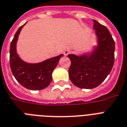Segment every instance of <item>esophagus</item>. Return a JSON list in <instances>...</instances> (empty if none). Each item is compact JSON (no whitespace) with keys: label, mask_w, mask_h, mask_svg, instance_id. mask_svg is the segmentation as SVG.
Returning <instances> with one entry per match:
<instances>
[{"label":"esophagus","mask_w":127,"mask_h":127,"mask_svg":"<svg viewBox=\"0 0 127 127\" xmlns=\"http://www.w3.org/2000/svg\"><path fill=\"white\" fill-rule=\"evenodd\" d=\"M70 51L69 49H65L64 51L63 54L65 56H66V55H68V54H70Z\"/></svg>","instance_id":"34e87169"}]
</instances>
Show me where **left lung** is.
Masks as SVG:
<instances>
[{
  "mask_svg": "<svg viewBox=\"0 0 127 127\" xmlns=\"http://www.w3.org/2000/svg\"><path fill=\"white\" fill-rule=\"evenodd\" d=\"M93 21L98 46L88 55H68L71 61L70 80L82 89H92L100 85L111 71L115 61V41L111 33L105 26Z\"/></svg>",
  "mask_w": 127,
  "mask_h": 127,
  "instance_id": "1",
  "label": "left lung"
}]
</instances>
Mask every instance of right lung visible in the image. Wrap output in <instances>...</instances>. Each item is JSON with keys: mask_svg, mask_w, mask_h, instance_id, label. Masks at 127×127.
Wrapping results in <instances>:
<instances>
[{"mask_svg": "<svg viewBox=\"0 0 127 127\" xmlns=\"http://www.w3.org/2000/svg\"><path fill=\"white\" fill-rule=\"evenodd\" d=\"M25 24L19 28L10 43V68L15 78L22 86L31 90H40L49 86L52 80V72L63 55L39 63L30 64L23 61L16 53V42L21 30Z\"/></svg>", "mask_w": 127, "mask_h": 127, "instance_id": "right-lung-1", "label": "right lung"}]
</instances>
